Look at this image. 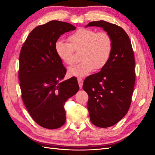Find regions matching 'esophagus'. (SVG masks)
<instances>
[{"mask_svg":"<svg viewBox=\"0 0 155 155\" xmlns=\"http://www.w3.org/2000/svg\"><path fill=\"white\" fill-rule=\"evenodd\" d=\"M77 80H78V85H79L80 88H82L83 84V80L81 78H78Z\"/></svg>","mask_w":155,"mask_h":155,"instance_id":"1","label":"esophagus"}]
</instances>
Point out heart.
<instances>
[{
    "label": "heart",
    "mask_w": 155,
    "mask_h": 155,
    "mask_svg": "<svg viewBox=\"0 0 155 155\" xmlns=\"http://www.w3.org/2000/svg\"><path fill=\"white\" fill-rule=\"evenodd\" d=\"M70 44L58 40L54 44L55 52L66 64L73 62V51H81L79 63L68 68L71 77H83L94 70L103 68L110 58L113 41L107 32H97L89 28H82L68 37Z\"/></svg>",
    "instance_id": "obj_1"
}]
</instances>
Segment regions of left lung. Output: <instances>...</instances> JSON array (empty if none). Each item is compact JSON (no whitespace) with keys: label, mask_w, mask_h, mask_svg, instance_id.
I'll use <instances>...</instances> for the list:
<instances>
[{"label":"left lung","mask_w":155,"mask_h":155,"mask_svg":"<svg viewBox=\"0 0 155 155\" xmlns=\"http://www.w3.org/2000/svg\"><path fill=\"white\" fill-rule=\"evenodd\" d=\"M88 27L103 28L113 41L108 63L99 72L87 77L83 86L88 95L91 123L107 128L120 121L129 109L135 82L134 53L130 38L121 27L104 21L91 22L85 26Z\"/></svg>","instance_id":"obj_1"}]
</instances>
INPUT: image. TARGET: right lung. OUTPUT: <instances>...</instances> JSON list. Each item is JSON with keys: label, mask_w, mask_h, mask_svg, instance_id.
<instances>
[{"label": "right lung", "mask_w": 155, "mask_h": 155, "mask_svg": "<svg viewBox=\"0 0 155 155\" xmlns=\"http://www.w3.org/2000/svg\"><path fill=\"white\" fill-rule=\"evenodd\" d=\"M75 29L70 23L58 21L38 26L29 34L20 54L23 103L32 119L48 129L64 124L65 102L79 89L74 77L62 81L67 70L54 50L60 36Z\"/></svg>", "instance_id": "obj_1"}]
</instances>
